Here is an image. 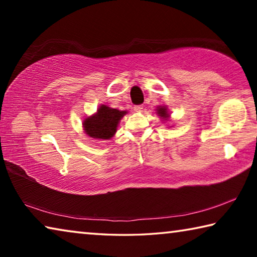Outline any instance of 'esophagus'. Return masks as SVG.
Listing matches in <instances>:
<instances>
[{
	"mask_svg": "<svg viewBox=\"0 0 257 257\" xmlns=\"http://www.w3.org/2000/svg\"><path fill=\"white\" fill-rule=\"evenodd\" d=\"M143 105H135L134 106V110H135V112H142L143 111Z\"/></svg>",
	"mask_w": 257,
	"mask_h": 257,
	"instance_id": "34e87169",
	"label": "esophagus"
}]
</instances>
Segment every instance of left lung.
<instances>
[{
    "mask_svg": "<svg viewBox=\"0 0 257 257\" xmlns=\"http://www.w3.org/2000/svg\"><path fill=\"white\" fill-rule=\"evenodd\" d=\"M158 113L161 116H163V118H168V116H169L168 112H167V108H165V107H159Z\"/></svg>",
    "mask_w": 257,
    "mask_h": 257,
    "instance_id": "obj_1",
    "label": "left lung"
}]
</instances>
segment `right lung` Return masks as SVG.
Listing matches in <instances>:
<instances>
[{
  "mask_svg": "<svg viewBox=\"0 0 257 257\" xmlns=\"http://www.w3.org/2000/svg\"><path fill=\"white\" fill-rule=\"evenodd\" d=\"M125 113L106 105L99 106L96 114L84 121L85 133L92 138L110 139L115 134L119 121Z\"/></svg>",
  "mask_w": 257,
  "mask_h": 257,
  "instance_id": "add662e5",
  "label": "right lung"
}]
</instances>
